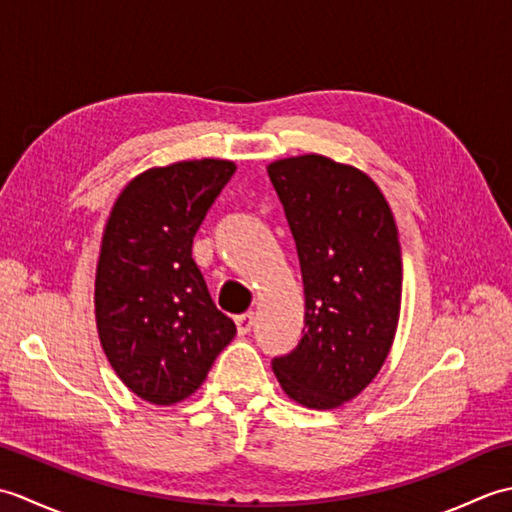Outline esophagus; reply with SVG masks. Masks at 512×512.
I'll return each instance as SVG.
<instances>
[{
    "instance_id": "esophagus-1",
    "label": "esophagus",
    "mask_w": 512,
    "mask_h": 512,
    "mask_svg": "<svg viewBox=\"0 0 512 512\" xmlns=\"http://www.w3.org/2000/svg\"><path fill=\"white\" fill-rule=\"evenodd\" d=\"M235 323H237V332L239 334H248L250 330H253V325H255V312H246V314H242V317H237L235 319Z\"/></svg>"
}]
</instances>
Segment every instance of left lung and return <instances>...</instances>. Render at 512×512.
<instances>
[{
    "label": "left lung",
    "mask_w": 512,
    "mask_h": 512,
    "mask_svg": "<svg viewBox=\"0 0 512 512\" xmlns=\"http://www.w3.org/2000/svg\"><path fill=\"white\" fill-rule=\"evenodd\" d=\"M295 237L306 328L275 356L286 394L312 409L343 405L372 383L394 341L402 262L394 215L363 171L306 154L268 165Z\"/></svg>",
    "instance_id": "left-lung-1"
}]
</instances>
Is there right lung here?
<instances>
[{"label": "right lung", "instance_id": "1", "mask_svg": "<svg viewBox=\"0 0 512 512\" xmlns=\"http://www.w3.org/2000/svg\"><path fill=\"white\" fill-rule=\"evenodd\" d=\"M233 173V162L213 158L149 169L107 220L94 290L101 345L118 378L154 405L191 396L237 332L191 257Z\"/></svg>", "mask_w": 512, "mask_h": 512}]
</instances>
